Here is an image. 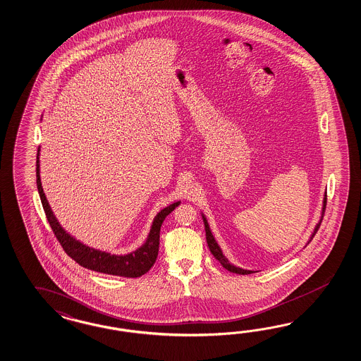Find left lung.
<instances>
[{
	"label": "left lung",
	"instance_id": "left-lung-1",
	"mask_svg": "<svg viewBox=\"0 0 361 361\" xmlns=\"http://www.w3.org/2000/svg\"><path fill=\"white\" fill-rule=\"evenodd\" d=\"M326 197H327V195L324 193L323 202H322L321 218H319L318 224H315V227H314V230H312V235H310V238H309V240H307V244L312 242L314 235L317 234V231H318V228H319V226H321L322 219H323V214H324V209H326V201H327V198H326ZM201 215H202L204 224H205L206 242H207V245H209V250H210V252H212V254L214 255L215 259L221 263V265H222L224 268H226L227 271H230V272L233 273H238V274H250V273H255L254 271L243 269V268L236 267L234 264H231L228 262V259H227V257L224 256V252H222V250H221L219 244L216 243V240H215L214 235H213L212 230H210V226H209V222H207V219H206L205 214H204V213H201Z\"/></svg>",
	"mask_w": 361,
	"mask_h": 361
}]
</instances>
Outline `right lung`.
I'll use <instances>...</instances> for the list:
<instances>
[{
    "label": "right lung",
    "instance_id": "right-lung-1",
    "mask_svg": "<svg viewBox=\"0 0 361 361\" xmlns=\"http://www.w3.org/2000/svg\"><path fill=\"white\" fill-rule=\"evenodd\" d=\"M39 152L40 148L38 149V156H37V186L39 192L40 201L54 234L58 238L63 250L67 252L69 257H72L76 263L87 269L94 271V272L113 274V276L135 279L148 272L151 267L155 264L156 257L159 254L160 227L164 222L166 215L171 214L176 207L181 204V201H176L173 204L166 206L155 215L149 233L147 235L146 242L135 251H131L130 254L125 255L110 254L106 251H99L78 240L75 236L67 233L61 227V224H59L56 216L49 207L47 197L42 188Z\"/></svg>",
    "mask_w": 361,
    "mask_h": 361
}]
</instances>
